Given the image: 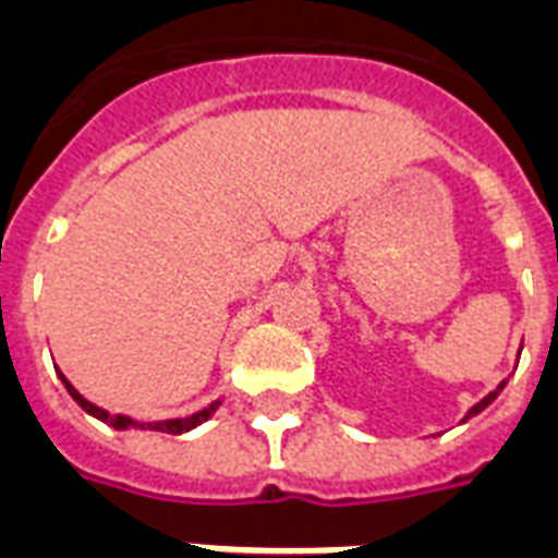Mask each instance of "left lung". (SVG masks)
Wrapping results in <instances>:
<instances>
[{
	"label": "left lung",
	"instance_id": "left-lung-1",
	"mask_svg": "<svg viewBox=\"0 0 558 558\" xmlns=\"http://www.w3.org/2000/svg\"><path fill=\"white\" fill-rule=\"evenodd\" d=\"M504 386H506V383H500V386H497V389H495V392H492V395H486V398H483V401H480V403H477V407H471V412H468V415H477V412H483V410H486V407H488V403H492V401H495V398H497V395H500V392H504Z\"/></svg>",
	"mask_w": 558,
	"mask_h": 558
}]
</instances>
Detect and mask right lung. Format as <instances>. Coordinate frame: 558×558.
I'll list each match as a JSON object with an SVG mask.
<instances>
[{
    "mask_svg": "<svg viewBox=\"0 0 558 558\" xmlns=\"http://www.w3.org/2000/svg\"><path fill=\"white\" fill-rule=\"evenodd\" d=\"M58 374H61V372H58ZM61 380H63V386L70 389V395L75 398V403H78L81 410H87L90 415H96V418H101L105 424H110V427H117V430H128V427H140V430H146V427H148V430L172 433V436H178V433H186V430H193V427H198V424L210 418L213 412H216V407H219V403H213V407H207V410H202V412H195V415H190V418H172V421H155V424H140V421L128 418V415H110V412L99 410L96 403H90L87 398H81V392H75V386H72V383L66 380L63 374H61Z\"/></svg>",
    "mask_w": 558,
    "mask_h": 558,
    "instance_id": "1",
    "label": "right lung"
}]
</instances>
